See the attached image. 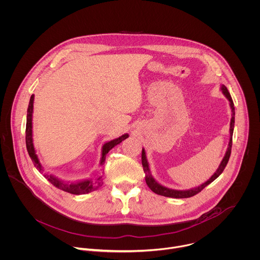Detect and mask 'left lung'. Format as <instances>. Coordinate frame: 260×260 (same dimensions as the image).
<instances>
[{
  "instance_id": "1",
  "label": "left lung",
  "mask_w": 260,
  "mask_h": 260,
  "mask_svg": "<svg viewBox=\"0 0 260 260\" xmlns=\"http://www.w3.org/2000/svg\"><path fill=\"white\" fill-rule=\"evenodd\" d=\"M221 91L222 93L225 95V97L229 100V104L231 107V111H232V118L230 121V140H229V145L226 151V154L219 166V168L217 169V171L211 176L210 179H208L205 183L190 188V189H185V190H177V189H172V188H168L166 186H163L162 184H160L159 182L156 181V179L153 177L152 173H151V169H150V165L147 159V155H146V151L143 148L142 151V164H143V168H144V172L146 174V183L148 184V186L150 187V189L160 196L163 197H167V198H173V199H186V198H190L196 196L197 193H199L200 191H202L206 186H208L210 183H212L215 179H217L222 172L224 171L225 167L227 166V163L229 161L230 155H231V149H232V138H233V132H234V124H235V107H234V103L232 100V97L227 89V87L225 85L221 86Z\"/></svg>"
}]
</instances>
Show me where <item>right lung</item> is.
<instances>
[{
  "label": "right lung",
  "mask_w": 260,
  "mask_h": 260,
  "mask_svg": "<svg viewBox=\"0 0 260 260\" xmlns=\"http://www.w3.org/2000/svg\"><path fill=\"white\" fill-rule=\"evenodd\" d=\"M33 102H34V95H31L30 97V101H29V105H28V109H27V121H26V148L28 151V154L34 164V166L36 167V169L55 187L72 193V194H76V196H80V194H85V193H89L91 191L96 190L97 188L101 187L103 184V174H100L96 179H85V180H81V181H77V182H64L62 180H59L58 178L54 177L53 175H48L46 173H44L43 167L40 164V161L38 159V156L36 155L35 149H34V145H33V138H32V113H33ZM126 138H128L127 134L122 135L121 137L114 139L110 142H107L103 145L102 147V154H101V159H100V166L102 167L104 165L105 162V158H106V154L112 149L114 148L116 145L120 144L122 141H124Z\"/></svg>",
  "instance_id": "add662e5"
}]
</instances>
